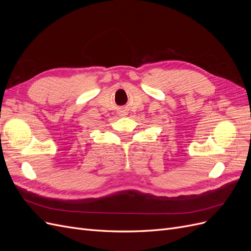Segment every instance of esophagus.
I'll return each mask as SVG.
<instances>
[{
  "label": "esophagus",
  "instance_id": "1",
  "mask_svg": "<svg viewBox=\"0 0 251 251\" xmlns=\"http://www.w3.org/2000/svg\"><path fill=\"white\" fill-rule=\"evenodd\" d=\"M121 115L124 116V115H126V112H123V113H121Z\"/></svg>",
  "mask_w": 251,
  "mask_h": 251
}]
</instances>
